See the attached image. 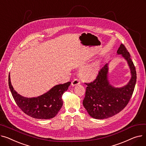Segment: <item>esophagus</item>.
<instances>
[{"instance_id": "1", "label": "esophagus", "mask_w": 146, "mask_h": 146, "mask_svg": "<svg viewBox=\"0 0 146 146\" xmlns=\"http://www.w3.org/2000/svg\"><path fill=\"white\" fill-rule=\"evenodd\" d=\"M80 81L78 79H75L72 82V86H73L80 85Z\"/></svg>"}]
</instances>
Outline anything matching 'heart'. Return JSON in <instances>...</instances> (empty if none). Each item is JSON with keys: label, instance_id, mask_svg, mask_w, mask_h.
<instances>
[{"label": "heart", "instance_id": "1", "mask_svg": "<svg viewBox=\"0 0 146 146\" xmlns=\"http://www.w3.org/2000/svg\"><path fill=\"white\" fill-rule=\"evenodd\" d=\"M98 70V64L95 62L90 65L82 68L80 70L79 74L83 80H91L94 79L96 78Z\"/></svg>", "mask_w": 146, "mask_h": 146}]
</instances>
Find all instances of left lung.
Masks as SVG:
<instances>
[{
	"mask_svg": "<svg viewBox=\"0 0 146 146\" xmlns=\"http://www.w3.org/2000/svg\"><path fill=\"white\" fill-rule=\"evenodd\" d=\"M128 63L131 77L126 85L115 88L108 80V63L98 73L96 79L87 85L83 105L89 115L95 119H105L117 114L123 110L131 99L137 79L135 68L129 52L121 44L117 50Z\"/></svg>",
	"mask_w": 146,
	"mask_h": 146,
	"instance_id": "obj_1",
	"label": "left lung"
}]
</instances>
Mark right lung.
Here are the masks:
<instances>
[{"label":"right lung","instance_id":"1","mask_svg":"<svg viewBox=\"0 0 146 146\" xmlns=\"http://www.w3.org/2000/svg\"><path fill=\"white\" fill-rule=\"evenodd\" d=\"M8 81L12 96L19 108L30 117L42 119L52 118L58 113L63 106V94L71 83L68 82L56 85L47 92L38 97L27 98L14 90L11 82L10 73Z\"/></svg>","mask_w":146,"mask_h":146}]
</instances>
